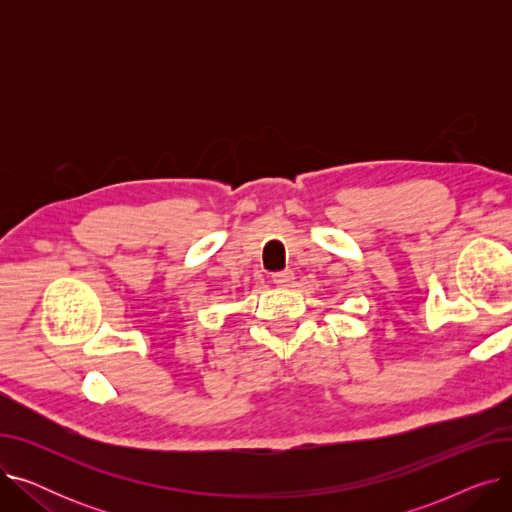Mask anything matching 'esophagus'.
Here are the masks:
<instances>
[{
  "label": "esophagus",
  "instance_id": "1",
  "mask_svg": "<svg viewBox=\"0 0 512 512\" xmlns=\"http://www.w3.org/2000/svg\"><path fill=\"white\" fill-rule=\"evenodd\" d=\"M292 280H294V274H292L290 270H286V272H278V274H274V276H272V282H274L276 286H280V288H288V286H292Z\"/></svg>",
  "mask_w": 512,
  "mask_h": 512
}]
</instances>
